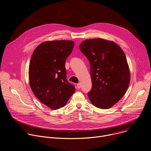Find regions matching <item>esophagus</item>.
<instances>
[{
  "instance_id": "1",
  "label": "esophagus",
  "mask_w": 151,
  "mask_h": 151,
  "mask_svg": "<svg viewBox=\"0 0 151 151\" xmlns=\"http://www.w3.org/2000/svg\"><path fill=\"white\" fill-rule=\"evenodd\" d=\"M77 87H78V88H79V89H80V88H81V83H79L77 84Z\"/></svg>"
}]
</instances>
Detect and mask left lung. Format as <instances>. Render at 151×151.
Listing matches in <instances>:
<instances>
[{
    "instance_id": "obj_1",
    "label": "left lung",
    "mask_w": 151,
    "mask_h": 151,
    "mask_svg": "<svg viewBox=\"0 0 151 151\" xmlns=\"http://www.w3.org/2000/svg\"><path fill=\"white\" fill-rule=\"evenodd\" d=\"M79 50L90 64L92 88L88 93L91 103L109 109L125 94L130 72L125 54L115 42L100 38L83 41Z\"/></svg>"
}]
</instances>
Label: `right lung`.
Listing matches in <instances>:
<instances>
[{"instance_id": "1", "label": "right lung", "mask_w": 151, "mask_h": 151, "mask_svg": "<svg viewBox=\"0 0 151 151\" xmlns=\"http://www.w3.org/2000/svg\"><path fill=\"white\" fill-rule=\"evenodd\" d=\"M74 47L72 40L46 41L34 50L29 78L35 96L51 109L65 106L75 91L66 79V60Z\"/></svg>"}]
</instances>
